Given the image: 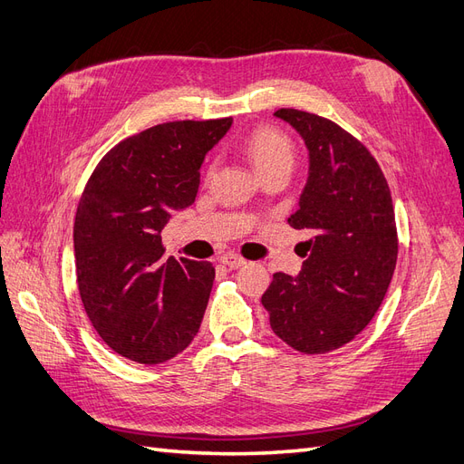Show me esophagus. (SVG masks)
<instances>
[{
    "mask_svg": "<svg viewBox=\"0 0 464 464\" xmlns=\"http://www.w3.org/2000/svg\"><path fill=\"white\" fill-rule=\"evenodd\" d=\"M218 261H220L222 265L230 266V269H240V266L246 265V259L240 257V256H236V254H224V256H220Z\"/></svg>",
    "mask_w": 464,
    "mask_h": 464,
    "instance_id": "obj_1",
    "label": "esophagus"
}]
</instances>
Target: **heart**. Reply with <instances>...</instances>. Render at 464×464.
Listing matches in <instances>:
<instances>
[{"instance_id":"1","label":"heart","mask_w":464,"mask_h":464,"mask_svg":"<svg viewBox=\"0 0 464 464\" xmlns=\"http://www.w3.org/2000/svg\"><path fill=\"white\" fill-rule=\"evenodd\" d=\"M244 150L256 170L265 176L276 168H292L294 147L290 139L276 128H257L244 139Z\"/></svg>"}]
</instances>
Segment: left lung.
<instances>
[{
    "label": "left lung",
    "mask_w": 464,
    "mask_h": 464,
    "mask_svg": "<svg viewBox=\"0 0 464 464\" xmlns=\"http://www.w3.org/2000/svg\"><path fill=\"white\" fill-rule=\"evenodd\" d=\"M307 149V179L288 218L310 240L296 276L275 273L261 296L271 329L304 354H325L366 329L397 265L391 191L370 150L339 125L310 111L280 108Z\"/></svg>",
    "instance_id": "1"
}]
</instances>
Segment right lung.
I'll use <instances>...</instances> for the list:
<instances>
[{"mask_svg": "<svg viewBox=\"0 0 464 464\" xmlns=\"http://www.w3.org/2000/svg\"><path fill=\"white\" fill-rule=\"evenodd\" d=\"M232 118L170 121L111 149L81 195L77 285L101 339L123 358L162 363L186 350L207 310L215 266L162 259V230L193 205L201 164Z\"/></svg>", "mask_w": 464, "mask_h": 464, "instance_id": "add662e5", "label": "right lung"}]
</instances>
